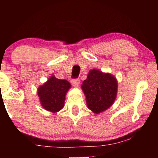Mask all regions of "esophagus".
Segmentation results:
<instances>
[{"mask_svg": "<svg viewBox=\"0 0 158 158\" xmlns=\"http://www.w3.org/2000/svg\"><path fill=\"white\" fill-rule=\"evenodd\" d=\"M71 83H72V84L74 86H75V87H77V86L79 85L80 83H81V81L78 78H76V79H73L72 81H71Z\"/></svg>", "mask_w": 158, "mask_h": 158, "instance_id": "34e87169", "label": "esophagus"}]
</instances>
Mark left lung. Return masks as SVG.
<instances>
[{
	"label": "left lung",
	"instance_id": "obj_1",
	"mask_svg": "<svg viewBox=\"0 0 158 158\" xmlns=\"http://www.w3.org/2000/svg\"><path fill=\"white\" fill-rule=\"evenodd\" d=\"M88 109L99 114L111 106L117 93V82L113 75L97 70H90L82 85Z\"/></svg>",
	"mask_w": 158,
	"mask_h": 158
}]
</instances>
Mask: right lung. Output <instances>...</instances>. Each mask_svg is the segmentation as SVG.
I'll use <instances>...</instances> for the list:
<instances>
[{
    "label": "right lung",
    "mask_w": 158,
    "mask_h": 158,
    "mask_svg": "<svg viewBox=\"0 0 158 158\" xmlns=\"http://www.w3.org/2000/svg\"><path fill=\"white\" fill-rule=\"evenodd\" d=\"M70 86L66 80L52 76L47 83L38 88V96L43 108L53 113L61 110L64 106L66 93Z\"/></svg>",
    "instance_id": "obj_1"
}]
</instances>
